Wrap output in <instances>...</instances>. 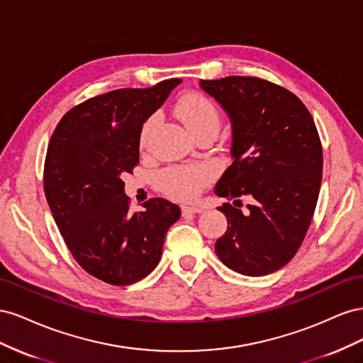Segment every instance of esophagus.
Here are the masks:
<instances>
[{
    "label": "esophagus",
    "mask_w": 363,
    "mask_h": 363,
    "mask_svg": "<svg viewBox=\"0 0 363 363\" xmlns=\"http://www.w3.org/2000/svg\"><path fill=\"white\" fill-rule=\"evenodd\" d=\"M204 208L201 206H182V213L183 215H194V213H201Z\"/></svg>",
    "instance_id": "esophagus-1"
}]
</instances>
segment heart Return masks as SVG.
<instances>
[{"instance_id":"b5f03b06","label":"heart","mask_w":363,"mask_h":363,"mask_svg":"<svg viewBox=\"0 0 363 363\" xmlns=\"http://www.w3.org/2000/svg\"><path fill=\"white\" fill-rule=\"evenodd\" d=\"M177 115L183 124L194 135L203 130H219L221 125V115L213 100L200 94H186L177 104ZM157 115L148 116L140 127L139 147L145 150L148 147L150 138L155 133L157 125ZM212 179V172L206 167L199 164H184V167H172L160 174L162 189L168 195L179 200H194L200 195L201 189Z\"/></svg>"}]
</instances>
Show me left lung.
<instances>
[{
    "label": "left lung",
    "instance_id": "1",
    "mask_svg": "<svg viewBox=\"0 0 363 363\" xmlns=\"http://www.w3.org/2000/svg\"><path fill=\"white\" fill-rule=\"evenodd\" d=\"M201 89L232 121L233 163L215 194L233 203L253 200L242 213L218 207L227 232L215 251L225 267L250 277L279 271L303 244L320 195L323 147L313 118L301 100L259 77L201 80Z\"/></svg>",
    "mask_w": 363,
    "mask_h": 363
}]
</instances>
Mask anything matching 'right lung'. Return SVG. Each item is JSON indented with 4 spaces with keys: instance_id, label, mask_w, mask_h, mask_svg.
Returning a JSON list of instances; mask_svg holds the SVG:
<instances>
[{
    "instance_id": "add662e5",
    "label": "right lung",
    "mask_w": 363,
    "mask_h": 363,
    "mask_svg": "<svg viewBox=\"0 0 363 363\" xmlns=\"http://www.w3.org/2000/svg\"><path fill=\"white\" fill-rule=\"evenodd\" d=\"M180 82L89 98L63 115L50 139L43 189L54 221L77 263L108 284L147 277L180 218V207L164 199H151L131 213L121 180L139 163L144 121Z\"/></svg>"
}]
</instances>
